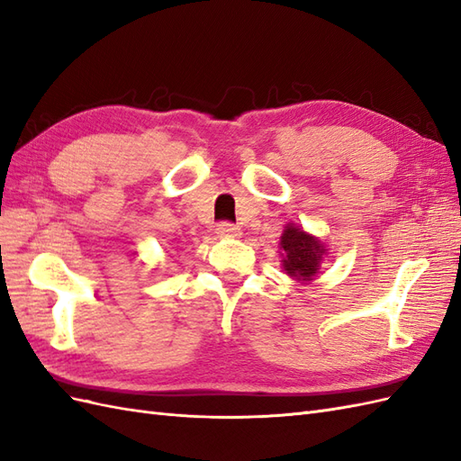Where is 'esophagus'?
Wrapping results in <instances>:
<instances>
[{"label": "esophagus", "mask_w": 461, "mask_h": 461, "mask_svg": "<svg viewBox=\"0 0 461 461\" xmlns=\"http://www.w3.org/2000/svg\"><path fill=\"white\" fill-rule=\"evenodd\" d=\"M217 236L221 239H236V236H240V229L232 225V222H219L217 225Z\"/></svg>", "instance_id": "1"}]
</instances>
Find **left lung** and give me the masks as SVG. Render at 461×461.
<instances>
[{
    "mask_svg": "<svg viewBox=\"0 0 461 461\" xmlns=\"http://www.w3.org/2000/svg\"><path fill=\"white\" fill-rule=\"evenodd\" d=\"M281 249L283 269L286 275L294 276L296 281L302 283L313 281L321 269V261H323V256L327 254L323 242L294 227L292 222L285 227L281 236Z\"/></svg>",
    "mask_w": 461,
    "mask_h": 461,
    "instance_id": "left-lung-1",
    "label": "left lung"
}]
</instances>
